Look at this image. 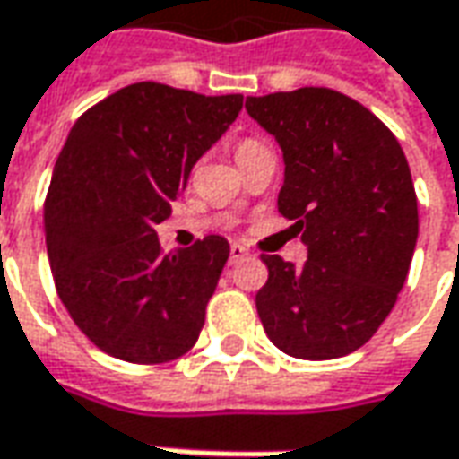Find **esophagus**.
<instances>
[{
  "label": "esophagus",
  "instance_id": "34e87169",
  "mask_svg": "<svg viewBox=\"0 0 459 459\" xmlns=\"http://www.w3.org/2000/svg\"><path fill=\"white\" fill-rule=\"evenodd\" d=\"M247 255H250V252L245 250L242 245H232V247H230V265H237V263L247 260Z\"/></svg>",
  "mask_w": 459,
  "mask_h": 459
}]
</instances>
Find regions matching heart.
Instances as JSON below:
<instances>
[{
	"mask_svg": "<svg viewBox=\"0 0 459 459\" xmlns=\"http://www.w3.org/2000/svg\"><path fill=\"white\" fill-rule=\"evenodd\" d=\"M257 146H263L260 141H255V138H245V141H239V146H237V156H242V153H247V151L257 149Z\"/></svg>",
	"mask_w": 459,
	"mask_h": 459,
	"instance_id": "1",
	"label": "heart"
}]
</instances>
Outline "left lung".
<instances>
[{
	"label": "left lung",
	"mask_w": 459,
	"mask_h": 459,
	"mask_svg": "<svg viewBox=\"0 0 459 459\" xmlns=\"http://www.w3.org/2000/svg\"><path fill=\"white\" fill-rule=\"evenodd\" d=\"M245 108L282 149L278 212L308 245L298 270L263 255L257 316L288 356H346L377 333L407 280L420 232L407 156L368 108L331 88L250 95Z\"/></svg>",
	"instance_id": "left-lung-1"
}]
</instances>
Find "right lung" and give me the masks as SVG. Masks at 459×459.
I'll list each match as a JSON object with an SVG mask.
<instances>
[{
  "instance_id": "1",
  "label": "right lung",
  "mask_w": 459,
  "mask_h": 459,
  "mask_svg": "<svg viewBox=\"0 0 459 459\" xmlns=\"http://www.w3.org/2000/svg\"><path fill=\"white\" fill-rule=\"evenodd\" d=\"M239 110V93L146 80L73 126L45 199V242L63 306L108 356L164 364L196 343L230 242L207 235L166 255L156 224Z\"/></svg>"
}]
</instances>
